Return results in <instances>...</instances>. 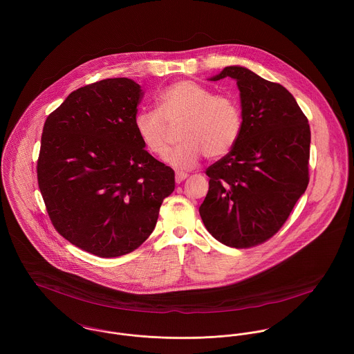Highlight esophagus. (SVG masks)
<instances>
[{
	"mask_svg": "<svg viewBox=\"0 0 354 354\" xmlns=\"http://www.w3.org/2000/svg\"><path fill=\"white\" fill-rule=\"evenodd\" d=\"M187 177H188V176H187L185 173H176V183L180 184V183H183Z\"/></svg>",
	"mask_w": 354,
	"mask_h": 354,
	"instance_id": "1",
	"label": "esophagus"
}]
</instances>
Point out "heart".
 <instances>
[{
	"label": "heart",
	"instance_id": "1",
	"mask_svg": "<svg viewBox=\"0 0 354 354\" xmlns=\"http://www.w3.org/2000/svg\"><path fill=\"white\" fill-rule=\"evenodd\" d=\"M155 110H140L133 118L138 138L146 150L163 156L169 150V132L183 124L178 140L183 143L166 156L178 170L199 165L203 155L219 159L233 150L241 129L243 114L239 102L194 80H178L159 93Z\"/></svg>",
	"mask_w": 354,
	"mask_h": 354
}]
</instances>
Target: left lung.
I'll use <instances>...</instances> for the list:
<instances>
[{
    "instance_id": "left-lung-1",
    "label": "left lung",
    "mask_w": 354,
    "mask_h": 354,
    "mask_svg": "<svg viewBox=\"0 0 354 354\" xmlns=\"http://www.w3.org/2000/svg\"><path fill=\"white\" fill-rule=\"evenodd\" d=\"M232 77L241 100L243 129L233 150L211 165L199 212L209 234L232 248L271 239L308 183L310 129L295 97L244 66H226L209 80Z\"/></svg>"
}]
</instances>
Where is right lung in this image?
Instances as JSON below:
<instances>
[{"mask_svg": "<svg viewBox=\"0 0 354 354\" xmlns=\"http://www.w3.org/2000/svg\"><path fill=\"white\" fill-rule=\"evenodd\" d=\"M142 97L131 79H104L71 93L44 125L37 173L51 223L100 257L139 248L174 191L173 169L136 135Z\"/></svg>", "mask_w": 354, "mask_h": 354, "instance_id": "add662e5", "label": "right lung"}]
</instances>
